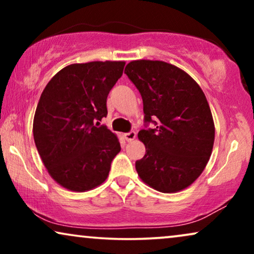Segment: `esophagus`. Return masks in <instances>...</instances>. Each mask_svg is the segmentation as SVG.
<instances>
[{"label": "esophagus", "instance_id": "obj_1", "mask_svg": "<svg viewBox=\"0 0 254 254\" xmlns=\"http://www.w3.org/2000/svg\"><path fill=\"white\" fill-rule=\"evenodd\" d=\"M124 136H125V138H126V141L130 142V141H133L135 137H136V133H135L134 130H130V131H128V133H125Z\"/></svg>", "mask_w": 254, "mask_h": 254}]
</instances>
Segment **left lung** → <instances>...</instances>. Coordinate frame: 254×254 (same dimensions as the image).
<instances>
[{
  "mask_svg": "<svg viewBox=\"0 0 254 254\" xmlns=\"http://www.w3.org/2000/svg\"><path fill=\"white\" fill-rule=\"evenodd\" d=\"M125 74L143 100L145 129L137 136L145 155L135 163L138 176L163 193L186 189L213 150L215 127L206 96L187 72L163 61H131Z\"/></svg>",
  "mask_w": 254,
  "mask_h": 254,
  "instance_id": "obj_1",
  "label": "left lung"
}]
</instances>
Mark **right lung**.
Instances as JSON below:
<instances>
[{
  "label": "right lung",
  "mask_w": 254,
  "mask_h": 254,
  "mask_svg": "<svg viewBox=\"0 0 254 254\" xmlns=\"http://www.w3.org/2000/svg\"><path fill=\"white\" fill-rule=\"evenodd\" d=\"M124 67V61L67 65L41 93L34 143L48 173L64 189L84 192L99 186L121 150L117 135L100 121L107 116V96Z\"/></svg>",
  "instance_id": "add662e5"
}]
</instances>
